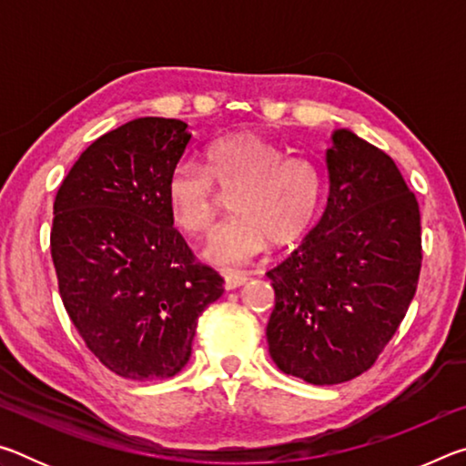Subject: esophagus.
I'll return each instance as SVG.
<instances>
[{"label":"esophagus","mask_w":466,"mask_h":466,"mask_svg":"<svg viewBox=\"0 0 466 466\" xmlns=\"http://www.w3.org/2000/svg\"><path fill=\"white\" fill-rule=\"evenodd\" d=\"M248 281V278L244 273H234V271H226L224 273V286L226 289H236L244 286V283Z\"/></svg>","instance_id":"1"}]
</instances>
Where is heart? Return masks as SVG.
<instances>
[{"label":"heart","instance_id":"1","mask_svg":"<svg viewBox=\"0 0 466 466\" xmlns=\"http://www.w3.org/2000/svg\"><path fill=\"white\" fill-rule=\"evenodd\" d=\"M235 187L228 197L234 216L211 236L203 257L219 267L250 261L258 252L288 247L317 219L325 178L317 164L288 156L286 149L257 133H234L203 149L201 170L178 164L167 180V201L175 224L201 236L214 222V191Z\"/></svg>","mask_w":466,"mask_h":466}]
</instances>
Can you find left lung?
Masks as SVG:
<instances>
[{
    "label": "left lung",
    "instance_id": "1",
    "mask_svg": "<svg viewBox=\"0 0 466 466\" xmlns=\"http://www.w3.org/2000/svg\"><path fill=\"white\" fill-rule=\"evenodd\" d=\"M329 197L319 224L267 271L275 364L310 384H339L374 364L397 333L421 269L420 205L397 164L350 129L325 149Z\"/></svg>",
    "mask_w": 466,
    "mask_h": 466
}]
</instances>
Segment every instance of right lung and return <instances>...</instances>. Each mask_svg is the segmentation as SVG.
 Listing matches in <instances>:
<instances>
[{
  "mask_svg": "<svg viewBox=\"0 0 466 466\" xmlns=\"http://www.w3.org/2000/svg\"><path fill=\"white\" fill-rule=\"evenodd\" d=\"M178 119L144 116L100 136L63 178L51 257L63 306L88 350L129 380L178 374L197 319L224 294L172 224L167 180L191 141Z\"/></svg>",
  "mask_w": 466,
  "mask_h": 466,
  "instance_id": "obj_1",
  "label": "right lung"
}]
</instances>
